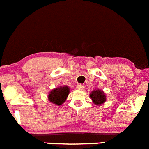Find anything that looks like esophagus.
<instances>
[{
    "mask_svg": "<svg viewBox=\"0 0 149 149\" xmlns=\"http://www.w3.org/2000/svg\"><path fill=\"white\" fill-rule=\"evenodd\" d=\"M77 89H81V90H82V89H84V85L80 84H78V85H77Z\"/></svg>",
    "mask_w": 149,
    "mask_h": 149,
    "instance_id": "1",
    "label": "esophagus"
}]
</instances>
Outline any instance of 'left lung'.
<instances>
[{
  "mask_svg": "<svg viewBox=\"0 0 149 149\" xmlns=\"http://www.w3.org/2000/svg\"><path fill=\"white\" fill-rule=\"evenodd\" d=\"M90 98L93 101L94 104L96 105H100L101 104L104 103L106 101V96L103 93V91L99 90V89H95L90 94Z\"/></svg>",
  "mask_w": 149,
  "mask_h": 149,
  "instance_id": "obj_1",
  "label": "left lung"
}]
</instances>
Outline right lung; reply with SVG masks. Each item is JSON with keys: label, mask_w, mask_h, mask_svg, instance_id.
Returning <instances> with one entry per match:
<instances>
[{"label": "right lung", "mask_w": 149, "mask_h": 149, "mask_svg": "<svg viewBox=\"0 0 149 149\" xmlns=\"http://www.w3.org/2000/svg\"><path fill=\"white\" fill-rule=\"evenodd\" d=\"M69 93L68 86H60L51 91L48 95V100L56 105H61L65 101Z\"/></svg>", "instance_id": "add662e5"}]
</instances>
